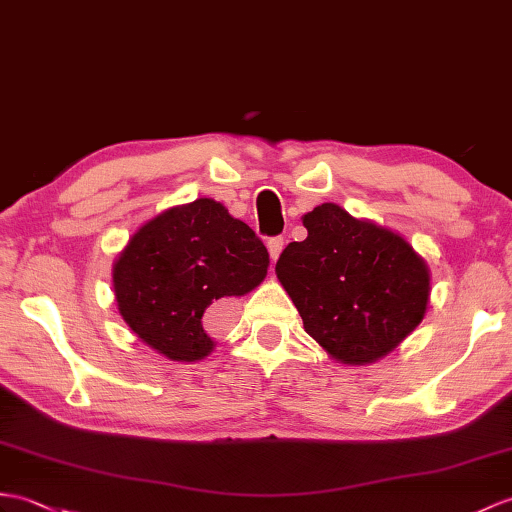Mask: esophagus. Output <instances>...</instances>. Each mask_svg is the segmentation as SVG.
<instances>
[{
	"instance_id": "obj_1",
	"label": "esophagus",
	"mask_w": 512,
	"mask_h": 512,
	"mask_svg": "<svg viewBox=\"0 0 512 512\" xmlns=\"http://www.w3.org/2000/svg\"><path fill=\"white\" fill-rule=\"evenodd\" d=\"M283 237H270L268 240V253H270V259L275 261L279 255H281V251H283Z\"/></svg>"
}]
</instances>
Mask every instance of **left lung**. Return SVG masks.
<instances>
[{"instance_id":"obj_1","label":"left lung","mask_w":512,"mask_h":512,"mask_svg":"<svg viewBox=\"0 0 512 512\" xmlns=\"http://www.w3.org/2000/svg\"><path fill=\"white\" fill-rule=\"evenodd\" d=\"M277 279L303 327L342 364H371L406 340L430 301V268L401 235L358 220L334 202L305 213Z\"/></svg>"}]
</instances>
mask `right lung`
<instances>
[{
  "label": "right lung",
  "mask_w": 512,
  "mask_h": 512,
  "mask_svg": "<svg viewBox=\"0 0 512 512\" xmlns=\"http://www.w3.org/2000/svg\"><path fill=\"white\" fill-rule=\"evenodd\" d=\"M270 257L255 231L220 202L198 198L146 222L113 264L124 323L174 362L207 358L216 342L202 316L264 281Z\"/></svg>",
  "instance_id": "right-lung-1"
}]
</instances>
